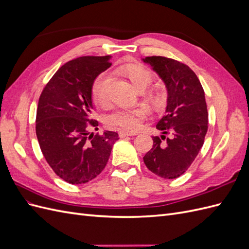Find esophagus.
Returning a JSON list of instances; mask_svg holds the SVG:
<instances>
[{
    "mask_svg": "<svg viewBox=\"0 0 249 249\" xmlns=\"http://www.w3.org/2000/svg\"><path fill=\"white\" fill-rule=\"evenodd\" d=\"M135 135H136V133H129V132H124V131L119 132V137L120 138L127 137V136H135Z\"/></svg>",
    "mask_w": 249,
    "mask_h": 249,
    "instance_id": "obj_1",
    "label": "esophagus"
}]
</instances>
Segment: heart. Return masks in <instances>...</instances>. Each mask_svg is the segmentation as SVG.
Instances as JSON below:
<instances>
[{
  "instance_id": "heart-1",
  "label": "heart",
  "mask_w": 249,
  "mask_h": 249,
  "mask_svg": "<svg viewBox=\"0 0 249 249\" xmlns=\"http://www.w3.org/2000/svg\"><path fill=\"white\" fill-rule=\"evenodd\" d=\"M116 71L125 74L139 91H143L148 88L153 84L155 79L152 72L139 65H124L120 66ZM111 83L112 76L107 71L100 73L93 80L91 96L95 103L106 104L109 101ZM154 99L157 104L160 103V100L157 96ZM146 114L147 109L145 107H120L108 114L105 118V122L107 125L112 127H119L125 131H135L140 126L141 122L145 118Z\"/></svg>"
}]
</instances>
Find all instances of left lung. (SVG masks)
Wrapping results in <instances>:
<instances>
[{
    "mask_svg": "<svg viewBox=\"0 0 249 249\" xmlns=\"http://www.w3.org/2000/svg\"><path fill=\"white\" fill-rule=\"evenodd\" d=\"M167 87L166 114L157 124L161 137H153L152 149L143 157L146 167L162 178H177L197 157L208 131L205 91L195 72L178 60L150 56L143 59Z\"/></svg>",
    "mask_w": 249,
    "mask_h": 249,
    "instance_id": "left-lung-1",
    "label": "left lung"
}]
</instances>
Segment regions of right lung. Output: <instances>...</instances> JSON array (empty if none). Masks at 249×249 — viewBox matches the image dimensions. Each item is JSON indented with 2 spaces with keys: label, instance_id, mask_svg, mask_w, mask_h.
I'll return each mask as SVG.
<instances>
[{
  "label": "right lung",
  "instance_id": "obj_1",
  "mask_svg": "<svg viewBox=\"0 0 249 249\" xmlns=\"http://www.w3.org/2000/svg\"><path fill=\"white\" fill-rule=\"evenodd\" d=\"M111 65L110 56H83L66 62L47 83L36 113V136L43 157L65 182L85 184L106 166L116 132L90 134L92 119L91 85Z\"/></svg>",
  "mask_w": 249,
  "mask_h": 249
}]
</instances>
